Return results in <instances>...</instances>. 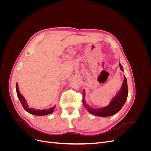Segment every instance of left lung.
<instances>
[{
  "instance_id": "obj_1",
  "label": "left lung",
  "mask_w": 151,
  "mask_h": 151,
  "mask_svg": "<svg viewBox=\"0 0 151 151\" xmlns=\"http://www.w3.org/2000/svg\"><path fill=\"white\" fill-rule=\"evenodd\" d=\"M120 68L123 71V68L121 63H119ZM84 90H83V103L84 107L88 109L89 112L94 115L101 116V117H106L112 116L115 115L117 112L119 111L122 108L124 105L128 96V86L127 81L126 77L124 76V81L123 82L122 88L115 96L114 97L111 102L107 106L104 108H101L99 109H95L91 108L89 105L86 104L84 100Z\"/></svg>"
}]
</instances>
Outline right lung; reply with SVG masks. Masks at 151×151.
Masks as SVG:
<instances>
[{"instance_id": "right-lung-1", "label": "right lung", "mask_w": 151, "mask_h": 151, "mask_svg": "<svg viewBox=\"0 0 151 151\" xmlns=\"http://www.w3.org/2000/svg\"><path fill=\"white\" fill-rule=\"evenodd\" d=\"M16 93H17V95L18 98H19V101H21L22 106H23V108H24V109L27 112H28L30 114H32V115H36V116L47 115H48V114H51L54 111L55 108V106H53V108H50L49 109H42V110H40V109H35L33 108H29L28 104H27V102L26 101L25 98L22 96V95L19 92V88H18L17 83H16Z\"/></svg>"}]
</instances>
